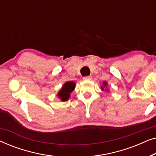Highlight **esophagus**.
Here are the masks:
<instances>
[{
  "mask_svg": "<svg viewBox=\"0 0 156 156\" xmlns=\"http://www.w3.org/2000/svg\"><path fill=\"white\" fill-rule=\"evenodd\" d=\"M84 80H91V76H85L83 77Z\"/></svg>",
  "mask_w": 156,
  "mask_h": 156,
  "instance_id": "34e87169",
  "label": "esophagus"
}]
</instances>
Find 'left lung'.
I'll return each mask as SVG.
<instances>
[{
  "label": "left lung",
  "mask_w": 156,
  "mask_h": 156,
  "mask_svg": "<svg viewBox=\"0 0 156 156\" xmlns=\"http://www.w3.org/2000/svg\"><path fill=\"white\" fill-rule=\"evenodd\" d=\"M106 84H107V83H106V82H104V86H106ZM102 89H104L103 87H102Z\"/></svg>",
  "instance_id": "left-lung-1"
}]
</instances>
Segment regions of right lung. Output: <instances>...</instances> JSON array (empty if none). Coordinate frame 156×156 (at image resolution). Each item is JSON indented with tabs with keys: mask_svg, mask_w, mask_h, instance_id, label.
Segmentation results:
<instances>
[{
	"mask_svg": "<svg viewBox=\"0 0 156 156\" xmlns=\"http://www.w3.org/2000/svg\"><path fill=\"white\" fill-rule=\"evenodd\" d=\"M74 87H75V84H74V82H66L63 85L61 90L57 94V96H58L59 98H60L62 101H67V100L69 99L70 97V93L74 90Z\"/></svg>",
	"mask_w": 156,
	"mask_h": 156,
	"instance_id": "add662e5",
	"label": "right lung"
}]
</instances>
